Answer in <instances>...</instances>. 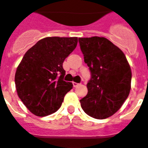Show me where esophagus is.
Segmentation results:
<instances>
[{
	"label": "esophagus",
	"instance_id": "1",
	"mask_svg": "<svg viewBox=\"0 0 148 148\" xmlns=\"http://www.w3.org/2000/svg\"><path fill=\"white\" fill-rule=\"evenodd\" d=\"M80 85V84L78 83H76V82H73V86H74V88H77V86Z\"/></svg>",
	"mask_w": 148,
	"mask_h": 148
}]
</instances>
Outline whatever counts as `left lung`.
<instances>
[{
	"mask_svg": "<svg viewBox=\"0 0 148 148\" xmlns=\"http://www.w3.org/2000/svg\"><path fill=\"white\" fill-rule=\"evenodd\" d=\"M84 62L90 71L88 95L80 100L84 111L105 119L119 110L131 90V70L119 47L105 38H79Z\"/></svg>",
	"mask_w": 148,
	"mask_h": 148,
	"instance_id": "obj_1",
	"label": "left lung"
}]
</instances>
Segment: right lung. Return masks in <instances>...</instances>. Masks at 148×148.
<instances>
[{"mask_svg": "<svg viewBox=\"0 0 148 148\" xmlns=\"http://www.w3.org/2000/svg\"><path fill=\"white\" fill-rule=\"evenodd\" d=\"M77 45V38H45L27 51L15 74L18 97L36 116L45 117L60 108L73 84L64 81L63 62Z\"/></svg>", "mask_w": 148, "mask_h": 148, "instance_id": "1", "label": "right lung"}]
</instances>
